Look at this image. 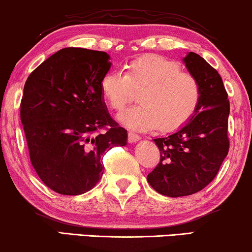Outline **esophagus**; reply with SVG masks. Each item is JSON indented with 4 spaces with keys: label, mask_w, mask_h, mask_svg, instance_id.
<instances>
[{
    "label": "esophagus",
    "mask_w": 252,
    "mask_h": 252,
    "mask_svg": "<svg viewBox=\"0 0 252 252\" xmlns=\"http://www.w3.org/2000/svg\"><path fill=\"white\" fill-rule=\"evenodd\" d=\"M141 137L140 135L135 134L133 132H128V143H137L138 140H140Z\"/></svg>",
    "instance_id": "34e87169"
}]
</instances>
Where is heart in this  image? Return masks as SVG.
<instances>
[{
    "label": "heart",
    "mask_w": 252,
    "mask_h": 252,
    "mask_svg": "<svg viewBox=\"0 0 252 252\" xmlns=\"http://www.w3.org/2000/svg\"><path fill=\"white\" fill-rule=\"evenodd\" d=\"M132 87L141 90L140 105L126 112L121 121L137 131L156 127L161 132L174 131L191 119L202 99L198 80L183 72L178 63L159 55L131 61L127 74L106 73L100 84L102 95L115 112H123L134 99Z\"/></svg>",
    "instance_id": "b5f03b06"
}]
</instances>
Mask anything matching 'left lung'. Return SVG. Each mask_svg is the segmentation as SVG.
<instances>
[{
    "label": "left lung",
    "instance_id": "left-lung-1",
    "mask_svg": "<svg viewBox=\"0 0 252 252\" xmlns=\"http://www.w3.org/2000/svg\"><path fill=\"white\" fill-rule=\"evenodd\" d=\"M183 61L199 82L202 99L185 126L167 137L153 139L160 151V160L147 176L157 192L173 198L190 196L208 186L217 176L230 146V103L223 80L196 53L190 52Z\"/></svg>",
    "mask_w": 252,
    "mask_h": 252
}]
</instances>
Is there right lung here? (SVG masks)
I'll use <instances>...</instances> for the list:
<instances>
[{"mask_svg": "<svg viewBox=\"0 0 252 252\" xmlns=\"http://www.w3.org/2000/svg\"><path fill=\"white\" fill-rule=\"evenodd\" d=\"M111 64L107 53L68 47L27 79L20 115L31 161L58 193L92 190L102 177L105 151L127 144V131L111 118L100 87Z\"/></svg>", "mask_w": 252, "mask_h": 252, "instance_id": "1", "label": "right lung"}]
</instances>
